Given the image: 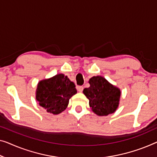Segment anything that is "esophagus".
<instances>
[{
    "label": "esophagus",
    "mask_w": 157,
    "mask_h": 157,
    "mask_svg": "<svg viewBox=\"0 0 157 157\" xmlns=\"http://www.w3.org/2000/svg\"><path fill=\"white\" fill-rule=\"evenodd\" d=\"M77 90H78L79 92H82L84 90V87L82 86H77Z\"/></svg>",
    "instance_id": "esophagus-1"
}]
</instances>
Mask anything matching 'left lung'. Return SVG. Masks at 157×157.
Segmentation results:
<instances>
[{"instance_id":"1","label":"left lung","mask_w":157,"mask_h":157,"mask_svg":"<svg viewBox=\"0 0 157 157\" xmlns=\"http://www.w3.org/2000/svg\"><path fill=\"white\" fill-rule=\"evenodd\" d=\"M90 86L83 93L90 100V106L98 116H108L118 108L121 91L101 76L92 77L89 81Z\"/></svg>"}]
</instances>
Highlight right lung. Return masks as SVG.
Here are the masks:
<instances>
[{
    "label": "right lung",
    "mask_w": 157,
    "mask_h": 157,
    "mask_svg": "<svg viewBox=\"0 0 157 157\" xmlns=\"http://www.w3.org/2000/svg\"><path fill=\"white\" fill-rule=\"evenodd\" d=\"M77 93L75 84L63 74L39 82L36 100L47 112L58 114L66 109L69 99Z\"/></svg>",
    "instance_id": "add662e5"
}]
</instances>
